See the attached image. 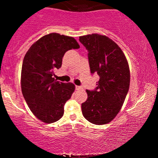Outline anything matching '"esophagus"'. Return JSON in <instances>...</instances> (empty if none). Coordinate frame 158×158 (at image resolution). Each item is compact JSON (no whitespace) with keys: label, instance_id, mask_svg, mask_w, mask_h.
<instances>
[{"label":"esophagus","instance_id":"esophagus-1","mask_svg":"<svg viewBox=\"0 0 158 158\" xmlns=\"http://www.w3.org/2000/svg\"><path fill=\"white\" fill-rule=\"evenodd\" d=\"M76 89H77V90H82L83 88L81 86H79V85H76Z\"/></svg>","mask_w":158,"mask_h":158}]
</instances>
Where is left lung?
Listing matches in <instances>:
<instances>
[{
  "label": "left lung",
  "mask_w": 158,
  "mask_h": 158,
  "mask_svg": "<svg viewBox=\"0 0 158 158\" xmlns=\"http://www.w3.org/2000/svg\"><path fill=\"white\" fill-rule=\"evenodd\" d=\"M79 41L88 52L90 73L99 77L95 90H86L88 99L81 111L90 123L106 124L119 112L129 89L128 61L120 48L106 35L80 36Z\"/></svg>",
  "instance_id": "obj_1"
}]
</instances>
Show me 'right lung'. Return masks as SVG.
Returning <instances> with one entry per match:
<instances>
[{"label": "right lung", "instance_id": "obj_1", "mask_svg": "<svg viewBox=\"0 0 158 158\" xmlns=\"http://www.w3.org/2000/svg\"><path fill=\"white\" fill-rule=\"evenodd\" d=\"M78 48L73 37L52 32L34 43L23 58L21 90L30 110L42 122L55 123L64 114L75 85L56 81L54 71L61 67L65 52Z\"/></svg>", "mask_w": 158, "mask_h": 158}]
</instances>
